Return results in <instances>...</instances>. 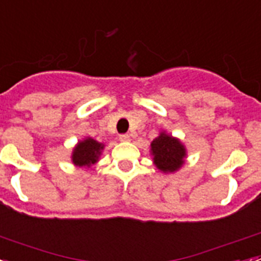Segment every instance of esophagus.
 <instances>
[{
  "label": "esophagus",
  "mask_w": 261,
  "mask_h": 261,
  "mask_svg": "<svg viewBox=\"0 0 261 261\" xmlns=\"http://www.w3.org/2000/svg\"><path fill=\"white\" fill-rule=\"evenodd\" d=\"M120 140H121V141H129V140H130V136H129V135H120Z\"/></svg>",
  "instance_id": "34e87169"
}]
</instances>
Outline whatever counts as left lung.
<instances>
[{
	"label": "left lung",
	"instance_id": "1",
	"mask_svg": "<svg viewBox=\"0 0 261 261\" xmlns=\"http://www.w3.org/2000/svg\"><path fill=\"white\" fill-rule=\"evenodd\" d=\"M150 154L154 167L163 173H174L185 164L187 148L180 139L161 130L150 143Z\"/></svg>",
	"mask_w": 261,
	"mask_h": 261
}]
</instances>
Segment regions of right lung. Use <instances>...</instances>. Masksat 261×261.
<instances>
[{"label":"right lung","mask_w":261,"mask_h":261,"mask_svg":"<svg viewBox=\"0 0 261 261\" xmlns=\"http://www.w3.org/2000/svg\"><path fill=\"white\" fill-rule=\"evenodd\" d=\"M105 144L98 143L92 137L80 140L72 150V163L80 168H90L98 163Z\"/></svg>","instance_id":"obj_1"}]
</instances>
